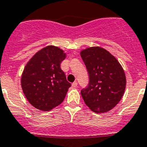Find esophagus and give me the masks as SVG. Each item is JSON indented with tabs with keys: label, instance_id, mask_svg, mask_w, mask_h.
<instances>
[{
	"label": "esophagus",
	"instance_id": "34e87169",
	"mask_svg": "<svg viewBox=\"0 0 147 147\" xmlns=\"http://www.w3.org/2000/svg\"><path fill=\"white\" fill-rule=\"evenodd\" d=\"M77 86H78V83L76 82H73V83L71 84V87H72V88H76Z\"/></svg>",
	"mask_w": 147,
	"mask_h": 147
}]
</instances>
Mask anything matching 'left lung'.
<instances>
[{
	"label": "left lung",
	"instance_id": "1",
	"mask_svg": "<svg viewBox=\"0 0 147 147\" xmlns=\"http://www.w3.org/2000/svg\"><path fill=\"white\" fill-rule=\"evenodd\" d=\"M89 75V84L81 90L85 104L96 113L110 111L121 100L126 77L121 64L113 55L100 47L80 52Z\"/></svg>",
	"mask_w": 147,
	"mask_h": 147
}]
</instances>
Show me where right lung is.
<instances>
[{
  "mask_svg": "<svg viewBox=\"0 0 147 147\" xmlns=\"http://www.w3.org/2000/svg\"><path fill=\"white\" fill-rule=\"evenodd\" d=\"M65 57L61 48L49 45L38 51L26 65L21 87L27 100L34 108L47 112L64 100L71 87L60 68Z\"/></svg>",
  "mask_w": 147,
  "mask_h": 147,
  "instance_id": "add662e5",
  "label": "right lung"
}]
</instances>
